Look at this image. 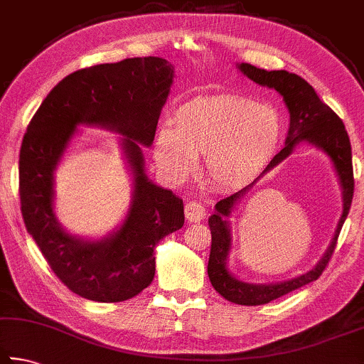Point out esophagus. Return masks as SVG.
<instances>
[{
  "label": "esophagus",
  "instance_id": "1",
  "mask_svg": "<svg viewBox=\"0 0 364 364\" xmlns=\"http://www.w3.org/2000/svg\"><path fill=\"white\" fill-rule=\"evenodd\" d=\"M184 215H186V220L191 223H197V221H202L205 215H207V211H205L203 205L197 200H191L186 203V207H184Z\"/></svg>",
  "mask_w": 364,
  "mask_h": 364
}]
</instances>
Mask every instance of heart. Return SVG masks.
I'll use <instances>...</instances> for the list:
<instances>
[{
  "label": "heart",
  "instance_id": "obj_1",
  "mask_svg": "<svg viewBox=\"0 0 364 364\" xmlns=\"http://www.w3.org/2000/svg\"><path fill=\"white\" fill-rule=\"evenodd\" d=\"M280 138V116L270 105L239 95L199 97L175 111L173 125L157 132L154 159L168 178L183 180L203 154L205 180L237 189L266 168Z\"/></svg>",
  "mask_w": 364,
  "mask_h": 364
}]
</instances>
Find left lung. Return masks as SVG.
<instances>
[{"instance_id":"8db88e82","label":"left lung","mask_w":364,"mask_h":364,"mask_svg":"<svg viewBox=\"0 0 364 364\" xmlns=\"http://www.w3.org/2000/svg\"><path fill=\"white\" fill-rule=\"evenodd\" d=\"M237 70L253 82L279 92L289 113V127L285 148L270 161L259 177L291 155L297 144L307 142L325 152L332 161L343 191V215L326 255L309 273L285 282H243L237 279L227 267L228 253L232 249V233L230 232L228 216L259 178L248 184L247 188L239 191V193L229 196L215 205V213L208 218V226L211 230V250L207 272L211 285L224 299L230 302L240 304V306H261V304H267L277 299V297L285 296L289 291H294V289L316 280L325 270L328 261L331 259L336 242H338L339 232L353 199L352 146H350L347 130L343 127V122L339 116L320 100L315 89L306 79L285 70L267 71L256 68L250 63H237Z\"/></svg>"}]
</instances>
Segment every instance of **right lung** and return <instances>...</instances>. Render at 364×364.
I'll use <instances>...</instances> for the list:
<instances>
[{"label":"right lung","mask_w":364,"mask_h":364,"mask_svg":"<svg viewBox=\"0 0 364 364\" xmlns=\"http://www.w3.org/2000/svg\"><path fill=\"white\" fill-rule=\"evenodd\" d=\"M175 67L161 57L125 58L71 73L33 116L18 157L25 228L54 274L73 293L97 302H121L141 293L156 274L154 248L181 229L184 207L144 171L143 146L173 84ZM79 124L119 137L132 175V199L123 223L100 240L68 233L55 215V170Z\"/></svg>","instance_id":"obj_1"}]
</instances>
